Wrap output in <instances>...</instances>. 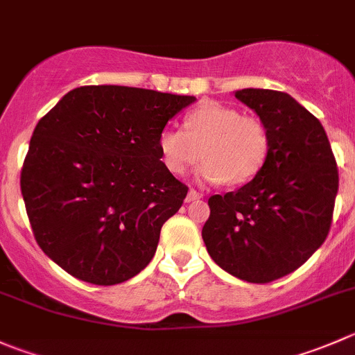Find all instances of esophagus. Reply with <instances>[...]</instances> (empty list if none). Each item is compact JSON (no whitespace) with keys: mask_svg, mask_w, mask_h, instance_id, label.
I'll return each mask as SVG.
<instances>
[{"mask_svg":"<svg viewBox=\"0 0 355 355\" xmlns=\"http://www.w3.org/2000/svg\"><path fill=\"white\" fill-rule=\"evenodd\" d=\"M199 198H201V194H199V192H196L194 189H191V191L187 192V198H185V201L191 202V201H196V199H199Z\"/></svg>","mask_w":355,"mask_h":355,"instance_id":"esophagus-1","label":"esophagus"}]
</instances>
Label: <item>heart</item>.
<instances>
[{"instance_id": "b5f03b06", "label": "heart", "mask_w": 355, "mask_h": 355, "mask_svg": "<svg viewBox=\"0 0 355 355\" xmlns=\"http://www.w3.org/2000/svg\"><path fill=\"white\" fill-rule=\"evenodd\" d=\"M185 130L168 126L157 139L161 161L171 175L198 170L199 182L241 185L257 177L269 156V133L257 118L230 105L208 102L189 112Z\"/></svg>"}]
</instances>
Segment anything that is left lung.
Instances as JSON below:
<instances>
[{"label":"left lung","instance_id":"left-lung-1","mask_svg":"<svg viewBox=\"0 0 355 355\" xmlns=\"http://www.w3.org/2000/svg\"><path fill=\"white\" fill-rule=\"evenodd\" d=\"M236 98L267 128L269 156L253 180L208 199L202 241L225 272L263 284L297 270L324 243L338 168L319 119L293 97L244 88Z\"/></svg>","mask_w":355,"mask_h":355}]
</instances>
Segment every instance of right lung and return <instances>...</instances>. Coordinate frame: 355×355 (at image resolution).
<instances>
[{
  "mask_svg": "<svg viewBox=\"0 0 355 355\" xmlns=\"http://www.w3.org/2000/svg\"><path fill=\"white\" fill-rule=\"evenodd\" d=\"M196 97L130 86H79L40 119L20 173L34 237L78 279L125 283L144 270L187 185L157 139Z\"/></svg>",
  "mask_w": 355,
  "mask_h": 355,
  "instance_id": "1",
  "label": "right lung"
}]
</instances>
